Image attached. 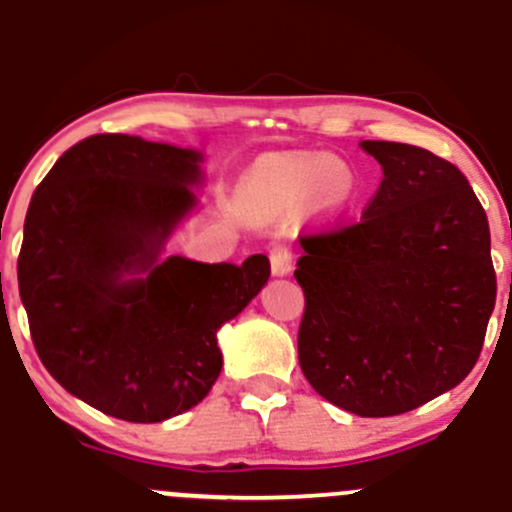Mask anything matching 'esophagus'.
Listing matches in <instances>:
<instances>
[{
    "label": "esophagus",
    "instance_id": "obj_1",
    "mask_svg": "<svg viewBox=\"0 0 512 512\" xmlns=\"http://www.w3.org/2000/svg\"><path fill=\"white\" fill-rule=\"evenodd\" d=\"M270 265H272V275L285 277L292 272V250L287 245H275L270 250Z\"/></svg>",
    "mask_w": 512,
    "mask_h": 512
}]
</instances>
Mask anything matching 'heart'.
Returning a JSON list of instances; mask_svg holds the SVG:
<instances>
[{"instance_id":"obj_1","label":"heart","mask_w":512,"mask_h":512,"mask_svg":"<svg viewBox=\"0 0 512 512\" xmlns=\"http://www.w3.org/2000/svg\"><path fill=\"white\" fill-rule=\"evenodd\" d=\"M315 192L317 202L330 212H342L355 202L357 180L345 162L330 155L265 157L255 162L242 182V205L257 215H280Z\"/></svg>"}]
</instances>
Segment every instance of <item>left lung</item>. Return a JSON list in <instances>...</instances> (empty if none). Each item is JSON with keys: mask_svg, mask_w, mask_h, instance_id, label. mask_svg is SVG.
<instances>
[{"mask_svg": "<svg viewBox=\"0 0 512 512\" xmlns=\"http://www.w3.org/2000/svg\"><path fill=\"white\" fill-rule=\"evenodd\" d=\"M382 182L355 225L305 235L300 367L360 418L408 413L468 377L495 307L490 227L463 172L423 147L360 142Z\"/></svg>", "mask_w": 512, "mask_h": 512, "instance_id": "left-lung-1", "label": "left lung"}]
</instances>
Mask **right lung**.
<instances>
[{"mask_svg": "<svg viewBox=\"0 0 512 512\" xmlns=\"http://www.w3.org/2000/svg\"><path fill=\"white\" fill-rule=\"evenodd\" d=\"M202 152L132 135L69 147L29 202L19 297L39 360L74 398L162 423L207 398L217 330L267 285L270 260L165 255L197 210Z\"/></svg>", "mask_w": 512, "mask_h": 512, "instance_id": "add662e5", "label": "right lung"}]
</instances>
